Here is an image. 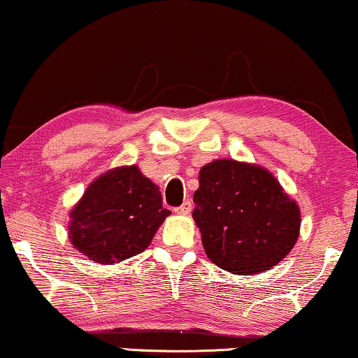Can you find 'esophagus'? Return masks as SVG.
I'll use <instances>...</instances> for the list:
<instances>
[{"mask_svg": "<svg viewBox=\"0 0 358 358\" xmlns=\"http://www.w3.org/2000/svg\"><path fill=\"white\" fill-rule=\"evenodd\" d=\"M176 213L178 214H182V215H187V214H191V210H192V202L191 201H186L184 202V204H180L179 207H176Z\"/></svg>", "mask_w": 358, "mask_h": 358, "instance_id": "34e87169", "label": "esophagus"}]
</instances>
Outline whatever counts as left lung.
<instances>
[{"label":"left lung","instance_id":"obj_1","mask_svg":"<svg viewBox=\"0 0 358 358\" xmlns=\"http://www.w3.org/2000/svg\"><path fill=\"white\" fill-rule=\"evenodd\" d=\"M192 217L215 266L236 275L268 271L294 249L301 209L266 167L236 159L202 166Z\"/></svg>","mask_w":358,"mask_h":358}]
</instances>
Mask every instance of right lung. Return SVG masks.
I'll use <instances>...</instances> for the list:
<instances>
[{
    "instance_id": "right-lung-1",
    "label": "right lung",
    "mask_w": 358,
    "mask_h": 358,
    "mask_svg": "<svg viewBox=\"0 0 358 358\" xmlns=\"http://www.w3.org/2000/svg\"><path fill=\"white\" fill-rule=\"evenodd\" d=\"M169 214L159 187L138 166L114 167L92 180L71 209L68 237L96 264H117L145 250Z\"/></svg>"
}]
</instances>
